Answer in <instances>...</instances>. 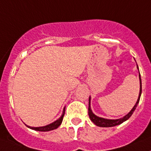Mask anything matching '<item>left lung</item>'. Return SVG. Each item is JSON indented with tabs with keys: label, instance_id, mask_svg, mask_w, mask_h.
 <instances>
[{
	"label": "left lung",
	"instance_id": "obj_1",
	"mask_svg": "<svg viewBox=\"0 0 151 151\" xmlns=\"http://www.w3.org/2000/svg\"><path fill=\"white\" fill-rule=\"evenodd\" d=\"M139 77H140V93H139V97L137 99V102L135 104V105L134 106V108L131 109V111H130L127 115H125L124 118H120V119H116V120H109V119H105V118H99L98 116L95 115V114L92 113L91 109H90V98H89V106H88V115H89V118L91 119V121L95 124V125L99 126V127H114V126L118 125V124H121L122 123H123L124 122L127 121L128 118L132 115V114L134 113V110L136 109L137 106V104L139 103L140 101V95H141V91H142V87H141V78H140V75H139Z\"/></svg>",
	"mask_w": 151,
	"mask_h": 151
}]
</instances>
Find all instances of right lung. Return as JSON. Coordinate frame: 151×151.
Listing matches in <instances>:
<instances>
[{"label": "right lung", "instance_id": "add662e5", "mask_svg": "<svg viewBox=\"0 0 151 151\" xmlns=\"http://www.w3.org/2000/svg\"><path fill=\"white\" fill-rule=\"evenodd\" d=\"M64 114H65V109L63 110V113L62 114V116L58 120H56V122H54L53 123L50 124L49 125L44 126V127H29V126H27L28 127H29L30 129L35 130V131H52V130L56 129L59 126L62 124V122H63V117H64Z\"/></svg>", "mask_w": 151, "mask_h": 151}]
</instances>
